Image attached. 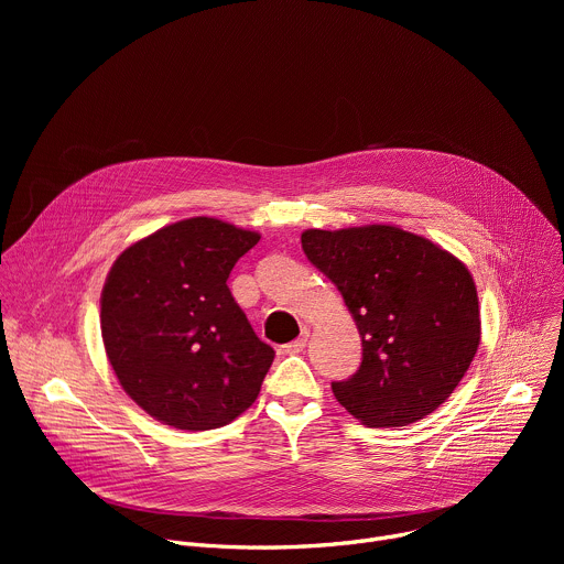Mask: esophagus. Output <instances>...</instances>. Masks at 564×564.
<instances>
[{
    "instance_id": "esophagus-1",
    "label": "esophagus",
    "mask_w": 564,
    "mask_h": 564,
    "mask_svg": "<svg viewBox=\"0 0 564 564\" xmlns=\"http://www.w3.org/2000/svg\"><path fill=\"white\" fill-rule=\"evenodd\" d=\"M307 337H310V328H303L299 339H294L292 344H285V346H283V352H288V355H296V352H301V350L305 348V344H307Z\"/></svg>"
}]
</instances>
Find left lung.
Here are the masks:
<instances>
[{
	"instance_id": "left-lung-1",
	"label": "left lung",
	"mask_w": 564,
	"mask_h": 564,
	"mask_svg": "<svg viewBox=\"0 0 564 564\" xmlns=\"http://www.w3.org/2000/svg\"><path fill=\"white\" fill-rule=\"evenodd\" d=\"M307 261L341 292L361 335V366L335 381L339 404L372 429L409 426L440 409L481 335L468 268L394 225L305 229Z\"/></svg>"
}]
</instances>
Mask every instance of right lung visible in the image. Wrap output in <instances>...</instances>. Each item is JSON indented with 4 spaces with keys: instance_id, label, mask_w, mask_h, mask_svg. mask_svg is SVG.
Returning a JSON list of instances; mask_svg holds the SVG:
<instances>
[{
    "instance_id": "add662e5",
    "label": "right lung",
    "mask_w": 564,
    "mask_h": 564,
    "mask_svg": "<svg viewBox=\"0 0 564 564\" xmlns=\"http://www.w3.org/2000/svg\"><path fill=\"white\" fill-rule=\"evenodd\" d=\"M261 234L196 216L129 246L100 296L109 364L153 420L209 431L246 413L274 361L227 279Z\"/></svg>"
}]
</instances>
